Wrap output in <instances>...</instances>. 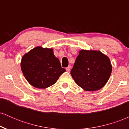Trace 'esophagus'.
Instances as JSON below:
<instances>
[{
  "label": "esophagus",
  "instance_id": "34e87169",
  "mask_svg": "<svg viewBox=\"0 0 129 129\" xmlns=\"http://www.w3.org/2000/svg\"><path fill=\"white\" fill-rule=\"evenodd\" d=\"M70 69H71V67L70 66L67 67L66 68L67 72H70Z\"/></svg>",
  "mask_w": 129,
  "mask_h": 129
}]
</instances>
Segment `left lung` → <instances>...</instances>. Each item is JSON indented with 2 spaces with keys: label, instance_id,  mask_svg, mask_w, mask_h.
Listing matches in <instances>:
<instances>
[{
  "label": "left lung",
  "instance_id": "8db88e82",
  "mask_svg": "<svg viewBox=\"0 0 129 129\" xmlns=\"http://www.w3.org/2000/svg\"><path fill=\"white\" fill-rule=\"evenodd\" d=\"M71 75L77 85L85 91H96L106 85L112 66L108 56L96 50H81Z\"/></svg>",
  "mask_w": 129,
  "mask_h": 129
}]
</instances>
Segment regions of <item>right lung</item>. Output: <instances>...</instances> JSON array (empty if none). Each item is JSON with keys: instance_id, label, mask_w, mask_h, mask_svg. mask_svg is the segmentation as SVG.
<instances>
[{"instance_id": "add662e5", "label": "right lung", "mask_w": 129, "mask_h": 129, "mask_svg": "<svg viewBox=\"0 0 129 129\" xmlns=\"http://www.w3.org/2000/svg\"><path fill=\"white\" fill-rule=\"evenodd\" d=\"M20 67L26 81L32 86L46 88L56 83L66 69L61 67L52 48L37 47L22 58Z\"/></svg>"}]
</instances>
